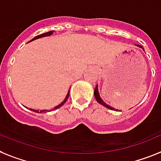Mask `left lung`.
Here are the masks:
<instances>
[{
    "mask_svg": "<svg viewBox=\"0 0 161 161\" xmlns=\"http://www.w3.org/2000/svg\"><path fill=\"white\" fill-rule=\"evenodd\" d=\"M136 45H137L138 47H142V46H141V45H139V44H136ZM143 49H144V48H143ZM94 94H95V99H96V100H97V102H98V103H100V104H102V105L105 106L106 108H109V109L116 110V109H115V108H114L110 107L109 105H107V104H106V103H104V102H103V100H102L101 98L99 97V91H98V86H96V87H95V92H94ZM116 111H117V110H116Z\"/></svg>",
    "mask_w": 161,
    "mask_h": 161,
    "instance_id": "1",
    "label": "left lung"
}]
</instances>
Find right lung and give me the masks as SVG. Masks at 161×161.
Listing matches in <instances>:
<instances>
[{"label": "right lung", "mask_w": 161, "mask_h": 161, "mask_svg": "<svg viewBox=\"0 0 161 161\" xmlns=\"http://www.w3.org/2000/svg\"><path fill=\"white\" fill-rule=\"evenodd\" d=\"M53 34V31H49V32H47V33H44V34H39V35H37L36 37H34L33 39H31V40L30 41V42H31V41H34L35 40V39H38V38H42V37H46V36H49V35H52V34ZM69 95H70V90H69L68 93H67V95H66V98H65V99L63 100V102L62 103H61L59 104V105H58L57 107L54 108V109H57V108H58L59 107H61V106H62L63 104H64L65 103H66V101L67 100V99H68V97H69ZM30 110H32V111H34V112H36V113H42V112H47V110H35V109H31V108H30ZM50 111H52V110H49L48 112H50Z\"/></svg>", "instance_id": "obj_1"}]
</instances>
